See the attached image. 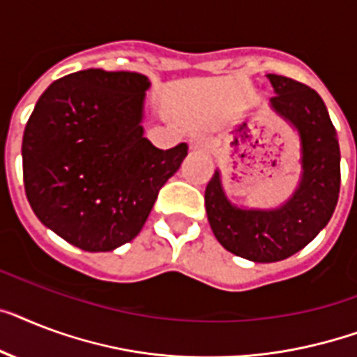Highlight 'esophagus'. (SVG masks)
I'll list each match as a JSON object with an SVG mask.
<instances>
[{
    "instance_id": "obj_1",
    "label": "esophagus",
    "mask_w": 357,
    "mask_h": 357,
    "mask_svg": "<svg viewBox=\"0 0 357 357\" xmlns=\"http://www.w3.org/2000/svg\"><path fill=\"white\" fill-rule=\"evenodd\" d=\"M188 146H190V150L207 149V139L204 135H192V137L188 139Z\"/></svg>"
}]
</instances>
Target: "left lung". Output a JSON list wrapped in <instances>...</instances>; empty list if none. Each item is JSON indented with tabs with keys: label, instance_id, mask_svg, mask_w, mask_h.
Here are the masks:
<instances>
[{
	"label": "left lung",
	"instance_id": "1",
	"mask_svg": "<svg viewBox=\"0 0 357 357\" xmlns=\"http://www.w3.org/2000/svg\"><path fill=\"white\" fill-rule=\"evenodd\" d=\"M275 89L269 108L297 132L301 176L297 188L277 207H238L225 196L222 172L205 188L214 236L227 251L251 262H279L308 245L326 227L339 198L341 152L323 98L308 86L268 75Z\"/></svg>",
	"mask_w": 357,
	"mask_h": 357
}]
</instances>
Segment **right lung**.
<instances>
[{
    "instance_id": "right-lung-1",
    "label": "right lung",
    "mask_w": 357,
    "mask_h": 357,
    "mask_svg": "<svg viewBox=\"0 0 357 357\" xmlns=\"http://www.w3.org/2000/svg\"><path fill=\"white\" fill-rule=\"evenodd\" d=\"M149 77L86 69L53 82L23 132V183L38 220L84 251L133 240L187 143L155 149L144 137Z\"/></svg>"
}]
</instances>
